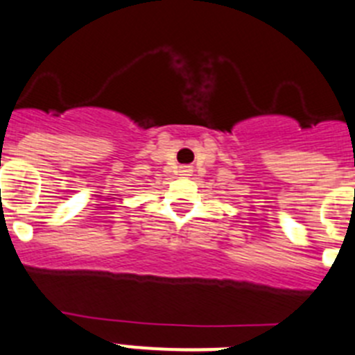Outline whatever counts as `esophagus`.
Masks as SVG:
<instances>
[{
    "label": "esophagus",
    "mask_w": 355,
    "mask_h": 355,
    "mask_svg": "<svg viewBox=\"0 0 355 355\" xmlns=\"http://www.w3.org/2000/svg\"><path fill=\"white\" fill-rule=\"evenodd\" d=\"M180 173L184 175V177H189V175L193 173V169H191V168H187V166H184V168L180 169Z\"/></svg>",
    "instance_id": "1"
}]
</instances>
